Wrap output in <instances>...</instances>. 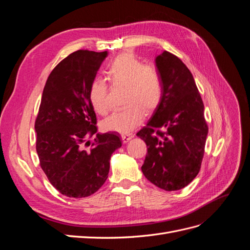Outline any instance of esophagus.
<instances>
[{"label":"esophagus","mask_w":250,"mask_h":250,"mask_svg":"<svg viewBox=\"0 0 250 250\" xmlns=\"http://www.w3.org/2000/svg\"><path fill=\"white\" fill-rule=\"evenodd\" d=\"M133 137H134V135L132 133L122 134V141H123V143H127V142H129Z\"/></svg>","instance_id":"obj_1"}]
</instances>
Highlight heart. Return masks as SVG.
<instances>
[{"instance_id": "1", "label": "heart", "mask_w": 250, "mask_h": 250, "mask_svg": "<svg viewBox=\"0 0 250 250\" xmlns=\"http://www.w3.org/2000/svg\"><path fill=\"white\" fill-rule=\"evenodd\" d=\"M106 76L115 86H125L124 104L126 106L112 112L103 121L106 131L129 133L142 124L146 111H153L163 98V80L153 65H144L132 53H122L107 64ZM108 87L103 79L92 81L88 97L93 108L99 115L109 110Z\"/></svg>"}]
</instances>
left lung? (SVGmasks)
<instances>
[{
	"label": "left lung",
	"instance_id": "left-lung-1",
	"mask_svg": "<svg viewBox=\"0 0 250 250\" xmlns=\"http://www.w3.org/2000/svg\"><path fill=\"white\" fill-rule=\"evenodd\" d=\"M163 98L146 126L137 133L148 153L142 172L154 186L177 191L199 173L208 128L193 75L181 60L164 51L155 57Z\"/></svg>",
	"mask_w": 250,
	"mask_h": 250
}]
</instances>
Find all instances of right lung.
Returning a JSON list of instances; mask_svg holds the SVG:
<instances>
[{
	"instance_id": "add662e5",
	"label": "right lung",
	"mask_w": 250,
	"mask_h": 250,
	"mask_svg": "<svg viewBox=\"0 0 250 250\" xmlns=\"http://www.w3.org/2000/svg\"><path fill=\"white\" fill-rule=\"evenodd\" d=\"M107 56V51L72 53L51 72L42 92L34 126L36 151L51 185L67 197H87L99 190L108 177L112 153L122 146L117 133L97 132L88 97Z\"/></svg>"
}]
</instances>
